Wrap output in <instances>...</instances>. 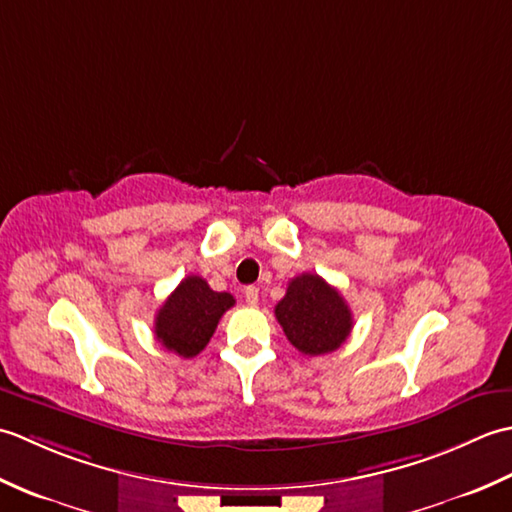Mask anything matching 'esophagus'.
<instances>
[{"label":"esophagus","mask_w":512,"mask_h":512,"mask_svg":"<svg viewBox=\"0 0 512 512\" xmlns=\"http://www.w3.org/2000/svg\"><path fill=\"white\" fill-rule=\"evenodd\" d=\"M244 297H246V303L250 308H255L257 306V301H259V290L255 288V286H248L246 290H244Z\"/></svg>","instance_id":"obj_1"}]
</instances>
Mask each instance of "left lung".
Returning <instances> with one entry per match:
<instances>
[{
	"mask_svg": "<svg viewBox=\"0 0 512 512\" xmlns=\"http://www.w3.org/2000/svg\"><path fill=\"white\" fill-rule=\"evenodd\" d=\"M275 317L288 341L308 356L339 350L354 328L352 310L341 292L312 273L290 281L286 297L275 306Z\"/></svg>",
	"mask_w": 512,
	"mask_h": 512,
	"instance_id": "1",
	"label": "left lung"
}]
</instances>
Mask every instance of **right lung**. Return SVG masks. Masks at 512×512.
<instances>
[{
    "label": "right lung",
    "instance_id": "1",
    "mask_svg": "<svg viewBox=\"0 0 512 512\" xmlns=\"http://www.w3.org/2000/svg\"><path fill=\"white\" fill-rule=\"evenodd\" d=\"M233 306V295L215 292L202 277L189 275L162 303L154 321V334L169 352L193 358L211 341L222 314Z\"/></svg>",
    "mask_w": 512,
    "mask_h": 512
}]
</instances>
